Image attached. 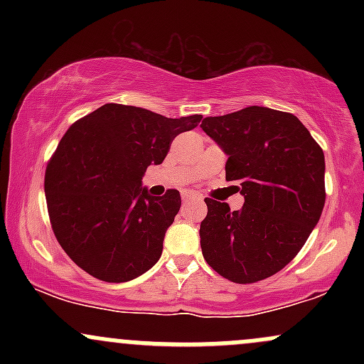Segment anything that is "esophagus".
Masks as SVG:
<instances>
[{
  "label": "esophagus",
  "instance_id": "esophagus-1",
  "mask_svg": "<svg viewBox=\"0 0 364 364\" xmlns=\"http://www.w3.org/2000/svg\"><path fill=\"white\" fill-rule=\"evenodd\" d=\"M181 200L185 203H188V202H200V200H202V196L193 193V191H183Z\"/></svg>",
  "mask_w": 364,
  "mask_h": 364
}]
</instances>
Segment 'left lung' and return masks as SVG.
Segmentation results:
<instances>
[{
  "label": "left lung",
  "mask_w": 364,
  "mask_h": 364,
  "mask_svg": "<svg viewBox=\"0 0 364 364\" xmlns=\"http://www.w3.org/2000/svg\"><path fill=\"white\" fill-rule=\"evenodd\" d=\"M200 128L228 154L225 179L245 205L205 198L200 224L203 258L236 284H253L289 263L325 205L323 150L291 112L250 106L205 118Z\"/></svg>",
  "instance_id": "obj_1"
}]
</instances>
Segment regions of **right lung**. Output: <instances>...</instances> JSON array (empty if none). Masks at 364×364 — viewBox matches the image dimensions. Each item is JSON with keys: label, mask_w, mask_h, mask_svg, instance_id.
Listing matches in <instances>:
<instances>
[{"label": "right lung", "mask_w": 364, "mask_h": 364, "mask_svg": "<svg viewBox=\"0 0 364 364\" xmlns=\"http://www.w3.org/2000/svg\"><path fill=\"white\" fill-rule=\"evenodd\" d=\"M200 121L104 104L68 128L48 162L44 191L54 236L82 270L127 282L156 265L181 196H150L141 176Z\"/></svg>", "instance_id": "add662e5"}]
</instances>
